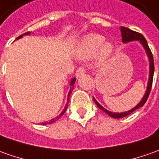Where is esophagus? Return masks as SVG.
Returning <instances> with one entry per match:
<instances>
[{
	"label": "esophagus",
	"mask_w": 159,
	"mask_h": 159,
	"mask_svg": "<svg viewBox=\"0 0 159 159\" xmlns=\"http://www.w3.org/2000/svg\"><path fill=\"white\" fill-rule=\"evenodd\" d=\"M84 71H85V70H84V67H79V68L77 69V70H76L75 76H76V77H79V76H81L82 75H84Z\"/></svg>",
	"instance_id": "esophagus-1"
}]
</instances>
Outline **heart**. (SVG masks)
I'll return each mask as SVG.
<instances>
[{
	"mask_svg": "<svg viewBox=\"0 0 159 159\" xmlns=\"http://www.w3.org/2000/svg\"><path fill=\"white\" fill-rule=\"evenodd\" d=\"M103 42L104 37L101 34H89L86 35L80 43L77 51L78 57L82 59H88L94 57L98 51L99 61H106L114 51V46L111 43H103Z\"/></svg>",
	"mask_w": 159,
	"mask_h": 159,
	"instance_id": "heart-1",
	"label": "heart"
}]
</instances>
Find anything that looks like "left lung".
I'll return each mask as SVG.
<instances>
[{
    "label": "left lung",
    "instance_id": "obj_1",
    "mask_svg": "<svg viewBox=\"0 0 159 159\" xmlns=\"http://www.w3.org/2000/svg\"><path fill=\"white\" fill-rule=\"evenodd\" d=\"M121 32H122V41L123 43H128V42H130V41H139L141 43V44L143 46V48L145 49V51L147 53L148 57H149V61H150V75H149V81H148V85H147V89H146V92L143 96V99L140 101L139 104L136 107H134L132 110H130L129 111H126V112H122V113H113V112H111V111H107L102 106H101L98 102L97 100L93 98L94 101L96 102V104L98 105V107L99 109H101L102 111H103L104 112H106L107 114L109 116H111V117L113 118H121V117H125V116H128L130 113H132L133 111H135L136 110H138L139 108L143 106V104L145 103V102L147 101L148 98H149V95H150V92H151V89H152V81H153V74H154V60H153V56H152V53L151 51V49L148 46L147 41L145 40V38L143 37V35L142 34H140L139 32H136V31H133V30H129L128 28H125V27H121Z\"/></svg>",
    "mask_w": 159,
    "mask_h": 159
}]
</instances>
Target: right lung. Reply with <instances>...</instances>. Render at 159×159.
I'll list each match as a JSON object with an SVG mask.
<instances>
[{"mask_svg":"<svg viewBox=\"0 0 159 159\" xmlns=\"http://www.w3.org/2000/svg\"><path fill=\"white\" fill-rule=\"evenodd\" d=\"M30 34V32L24 33V34H22L21 35H20V36H18V37L16 38V40H17V39H20V37L22 36V35H25V34ZM75 78L74 77L73 79L71 80V82H70V92H69V95H68V101H69V99H70V96L71 92H72V90H73V89H74V84H75ZM67 108H68V104H66V106H65V108H64V110L62 111V112H61V113L60 114V115H59V116H57L56 118H53V119H51V120H49L48 122H43V123H42V125H48V124H52V123H54V122H56L57 119H59V118H60V117H61V116H62V115H63L64 113H65V111H66V110H67Z\"/></svg>","mask_w":159,"mask_h":159,"instance_id":"obj_1","label":"right lung"}]
</instances>
